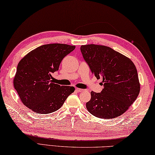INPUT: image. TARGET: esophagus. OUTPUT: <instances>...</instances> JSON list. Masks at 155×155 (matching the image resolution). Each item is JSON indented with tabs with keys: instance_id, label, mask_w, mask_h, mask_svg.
<instances>
[{
	"instance_id": "obj_1",
	"label": "esophagus",
	"mask_w": 155,
	"mask_h": 155,
	"mask_svg": "<svg viewBox=\"0 0 155 155\" xmlns=\"http://www.w3.org/2000/svg\"><path fill=\"white\" fill-rule=\"evenodd\" d=\"M75 91H77V92L80 93V92H82V91H84V89H81V88H75Z\"/></svg>"
}]
</instances>
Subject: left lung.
<instances>
[{
  "label": "left lung",
  "mask_w": 155,
  "mask_h": 155,
  "mask_svg": "<svg viewBox=\"0 0 155 155\" xmlns=\"http://www.w3.org/2000/svg\"><path fill=\"white\" fill-rule=\"evenodd\" d=\"M80 50L93 74L97 79H103L101 93L91 92V100L86 104L88 111L101 119L122 115L136 100L140 91L134 63L130 58L103 45H82Z\"/></svg>",
  "instance_id": "8db88e82"
}]
</instances>
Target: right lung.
I'll use <instances>...</instances> for the list:
<instances>
[{
    "label": "right lung",
    "instance_id": "right-lung-1",
    "mask_svg": "<svg viewBox=\"0 0 155 155\" xmlns=\"http://www.w3.org/2000/svg\"><path fill=\"white\" fill-rule=\"evenodd\" d=\"M75 48L58 43L44 45L22 58L14 78V87L25 106L35 113L48 114L63 105L75 88L54 83L51 75Z\"/></svg>",
    "mask_w": 155,
    "mask_h": 155
}]
</instances>
